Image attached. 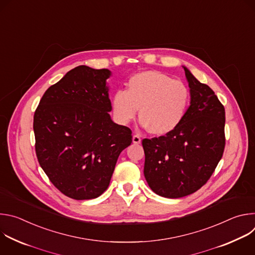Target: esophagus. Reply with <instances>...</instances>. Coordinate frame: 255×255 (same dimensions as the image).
<instances>
[{"instance_id":"esophagus-1","label":"esophagus","mask_w":255,"mask_h":255,"mask_svg":"<svg viewBox=\"0 0 255 255\" xmlns=\"http://www.w3.org/2000/svg\"><path fill=\"white\" fill-rule=\"evenodd\" d=\"M132 140H133L134 144H140V142H141V139H140L139 135H133Z\"/></svg>"}]
</instances>
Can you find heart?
Here are the masks:
<instances>
[{
	"instance_id": "1",
	"label": "heart",
	"mask_w": 255,
	"mask_h": 255,
	"mask_svg": "<svg viewBox=\"0 0 255 255\" xmlns=\"http://www.w3.org/2000/svg\"><path fill=\"white\" fill-rule=\"evenodd\" d=\"M190 101L187 86L158 70H144L127 82V91L112 99L113 113L121 124L133 120L140 108V124L154 135H165L183 120Z\"/></svg>"
}]
</instances>
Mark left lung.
Listing matches in <instances>:
<instances>
[{
  "mask_svg": "<svg viewBox=\"0 0 255 255\" xmlns=\"http://www.w3.org/2000/svg\"><path fill=\"white\" fill-rule=\"evenodd\" d=\"M191 105L171 132L142 140L144 176L158 196L177 199L201 189L222 158L225 109L213 90L186 67Z\"/></svg>",
  "mask_w": 255,
  "mask_h": 255,
  "instance_id": "1",
  "label": "left lung"
}]
</instances>
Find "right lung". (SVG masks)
<instances>
[{"mask_svg":"<svg viewBox=\"0 0 255 255\" xmlns=\"http://www.w3.org/2000/svg\"><path fill=\"white\" fill-rule=\"evenodd\" d=\"M111 71L80 65L44 93L34 114L35 150L54 187L91 200L109 187L132 131L114 123L107 80Z\"/></svg>","mask_w":255,"mask_h":255,"instance_id":"add662e5","label":"right lung"}]
</instances>
